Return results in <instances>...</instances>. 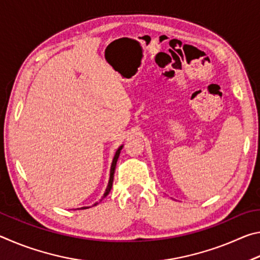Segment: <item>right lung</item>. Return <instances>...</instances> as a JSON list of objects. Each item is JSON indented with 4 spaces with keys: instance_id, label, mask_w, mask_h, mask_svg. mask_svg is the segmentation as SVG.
I'll list each match as a JSON object with an SVG mask.
<instances>
[{
    "instance_id": "1",
    "label": "right lung",
    "mask_w": 260,
    "mask_h": 260,
    "mask_svg": "<svg viewBox=\"0 0 260 260\" xmlns=\"http://www.w3.org/2000/svg\"><path fill=\"white\" fill-rule=\"evenodd\" d=\"M122 147H124V146H120L119 148H118V150L116 151V153H114V157H113L112 164H111V169H110V179H109V183H108L107 189H105V192H104V195H103V197H102V200L104 199V197H107V196L109 195V192H110V190H111V188H112L114 170H116L117 160H118V158H119V155H120V151H121ZM102 200H101V201H102ZM101 201H100V202H101ZM98 204H99V202H96V203L93 204L91 206H95V205H98ZM88 208H89V206H82V208H79V209H76V210H83V209H88Z\"/></svg>"
}]
</instances>
